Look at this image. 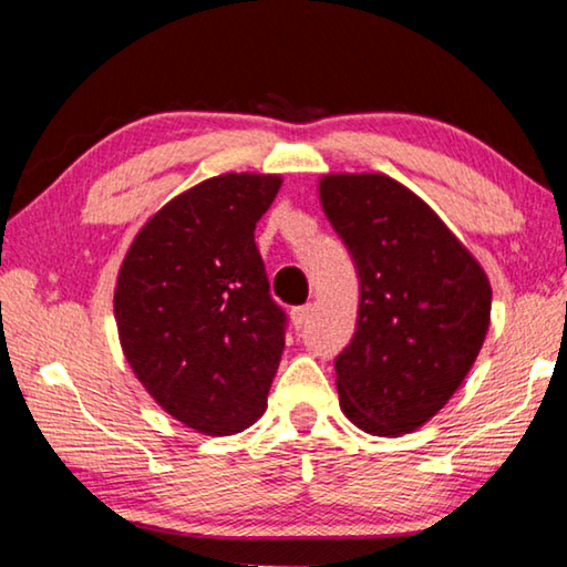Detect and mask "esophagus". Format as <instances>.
Masks as SVG:
<instances>
[{
	"label": "esophagus",
	"mask_w": 567,
	"mask_h": 567,
	"mask_svg": "<svg viewBox=\"0 0 567 567\" xmlns=\"http://www.w3.org/2000/svg\"><path fill=\"white\" fill-rule=\"evenodd\" d=\"M310 312H312V305H300V307H292V324L297 330L305 328L307 320H310Z\"/></svg>",
	"instance_id": "1"
}]
</instances>
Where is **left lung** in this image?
Wrapping results in <instances>:
<instances>
[{
	"instance_id": "8db88e82",
	"label": "left lung",
	"mask_w": 567,
	"mask_h": 567,
	"mask_svg": "<svg viewBox=\"0 0 567 567\" xmlns=\"http://www.w3.org/2000/svg\"><path fill=\"white\" fill-rule=\"evenodd\" d=\"M320 203L360 277L340 405L372 435L412 433L453 398L491 324V282L420 197L385 175H328Z\"/></svg>"
}]
</instances>
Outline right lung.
<instances>
[{
  "label": "right lung",
  "mask_w": 567,
  "mask_h": 567,
  "mask_svg": "<svg viewBox=\"0 0 567 567\" xmlns=\"http://www.w3.org/2000/svg\"><path fill=\"white\" fill-rule=\"evenodd\" d=\"M282 179L219 175L172 199L134 237L114 290L122 350L172 417L233 435L267 405L287 315L255 227Z\"/></svg>",
  "instance_id": "right-lung-1"
}]
</instances>
